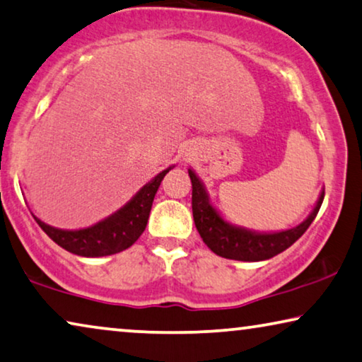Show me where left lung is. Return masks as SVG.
<instances>
[{
	"label": "left lung",
	"mask_w": 362,
	"mask_h": 362,
	"mask_svg": "<svg viewBox=\"0 0 362 362\" xmlns=\"http://www.w3.org/2000/svg\"><path fill=\"white\" fill-rule=\"evenodd\" d=\"M189 177L192 182V217L197 232L204 240V243L214 253L227 259L263 261L282 253L291 245H294L305 233V230L310 227L313 218L320 211L325 197L323 191L313 212L297 227L279 233H255L245 228L232 227V225L223 222L216 212V209L209 202V197L199 177L191 170Z\"/></svg>",
	"instance_id": "obj_1"
}]
</instances>
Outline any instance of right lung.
<instances>
[{
	"instance_id": "1",
	"label": "right lung",
	"mask_w": 362,
	"mask_h": 362,
	"mask_svg": "<svg viewBox=\"0 0 362 362\" xmlns=\"http://www.w3.org/2000/svg\"><path fill=\"white\" fill-rule=\"evenodd\" d=\"M171 168L161 171L153 181L145 185L127 206L103 222L83 230H59L44 222L37 223L54 242L73 255L96 258V256L116 255L137 242L148 222L155 194Z\"/></svg>"
}]
</instances>
